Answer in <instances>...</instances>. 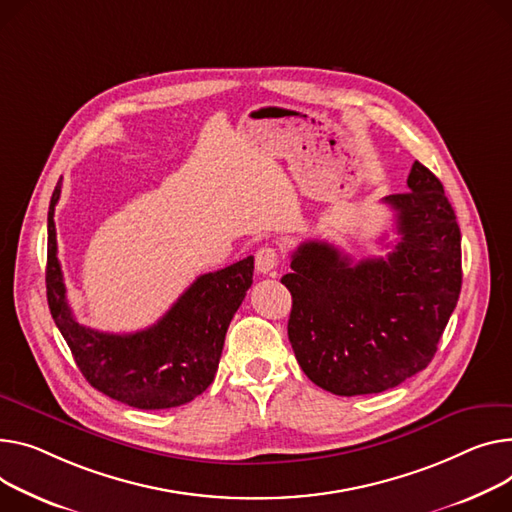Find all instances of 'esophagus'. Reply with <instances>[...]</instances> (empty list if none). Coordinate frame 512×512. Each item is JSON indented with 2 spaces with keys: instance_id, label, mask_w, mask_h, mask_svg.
Segmentation results:
<instances>
[{
  "instance_id": "esophagus-1",
  "label": "esophagus",
  "mask_w": 512,
  "mask_h": 512,
  "mask_svg": "<svg viewBox=\"0 0 512 512\" xmlns=\"http://www.w3.org/2000/svg\"><path fill=\"white\" fill-rule=\"evenodd\" d=\"M278 251L274 247H261L255 255V267L259 274H269V271H274L278 265Z\"/></svg>"
}]
</instances>
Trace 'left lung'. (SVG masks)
<instances>
[{"instance_id":"8db88e82","label":"left lung","mask_w":512,"mask_h":512,"mask_svg":"<svg viewBox=\"0 0 512 512\" xmlns=\"http://www.w3.org/2000/svg\"><path fill=\"white\" fill-rule=\"evenodd\" d=\"M395 210L387 257L352 261L329 243L292 253L288 337L302 372L333 395L397 387L436 354L461 292V230L442 183L414 162Z\"/></svg>"}]
</instances>
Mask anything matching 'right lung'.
<instances>
[{"label":"right lung","mask_w":512,"mask_h":512,"mask_svg":"<svg viewBox=\"0 0 512 512\" xmlns=\"http://www.w3.org/2000/svg\"><path fill=\"white\" fill-rule=\"evenodd\" d=\"M59 195L61 179L47 216V300L84 379L138 410L189 403L216 377L228 325L253 284V257L199 276L152 327L102 333L80 325L67 304L53 222Z\"/></svg>","instance_id":"add662e5"}]
</instances>
